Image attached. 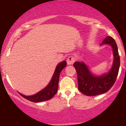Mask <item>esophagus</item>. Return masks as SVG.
<instances>
[{"instance_id": "obj_1", "label": "esophagus", "mask_w": 126, "mask_h": 126, "mask_svg": "<svg viewBox=\"0 0 126 126\" xmlns=\"http://www.w3.org/2000/svg\"><path fill=\"white\" fill-rule=\"evenodd\" d=\"M75 61V59L73 56H69L67 59V63L68 65H71L74 63Z\"/></svg>"}]
</instances>
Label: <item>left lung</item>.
Segmentation results:
<instances>
[{"label": "left lung", "instance_id": "1", "mask_svg": "<svg viewBox=\"0 0 126 126\" xmlns=\"http://www.w3.org/2000/svg\"><path fill=\"white\" fill-rule=\"evenodd\" d=\"M109 45L112 47L113 62L107 73L99 75L93 74L83 62H75L73 64L78 75V89L87 96H95L105 93L113 86L119 71L120 60L115 40L107 36L101 46Z\"/></svg>", "mask_w": 126, "mask_h": 126}]
</instances>
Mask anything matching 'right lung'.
Returning a JSON list of instances; mask_svg holds the SVG:
<instances>
[{"instance_id": "obj_1", "label": "right lung", "mask_w": 126, "mask_h": 126, "mask_svg": "<svg viewBox=\"0 0 126 126\" xmlns=\"http://www.w3.org/2000/svg\"><path fill=\"white\" fill-rule=\"evenodd\" d=\"M66 65H67V63L65 60L59 63L56 66L54 74L52 76L51 80L49 82L48 84L46 86V88L39 91L35 94L32 95H23L22 94L19 93V92L18 93L22 97L34 102H42V101H47L51 99L57 92L60 73L62 72V70L66 67Z\"/></svg>"}]
</instances>
